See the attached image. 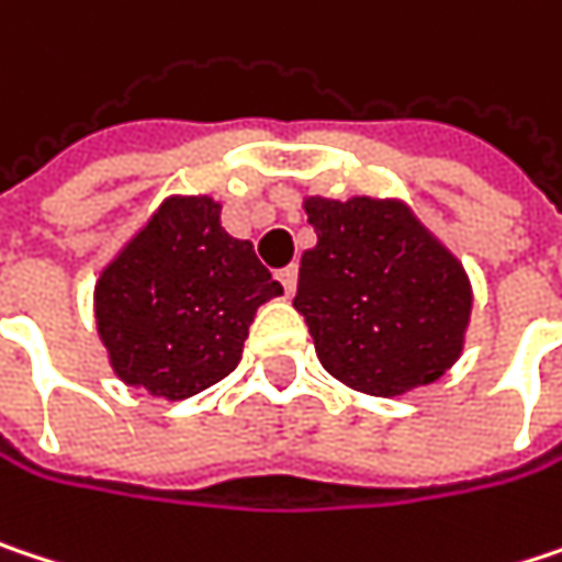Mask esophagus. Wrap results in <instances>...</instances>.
<instances>
[{"label":"esophagus","mask_w":562,"mask_h":562,"mask_svg":"<svg viewBox=\"0 0 562 562\" xmlns=\"http://www.w3.org/2000/svg\"><path fill=\"white\" fill-rule=\"evenodd\" d=\"M280 282L282 289H285V295H292L295 285H299V267H285V270H280Z\"/></svg>","instance_id":"1"}]
</instances>
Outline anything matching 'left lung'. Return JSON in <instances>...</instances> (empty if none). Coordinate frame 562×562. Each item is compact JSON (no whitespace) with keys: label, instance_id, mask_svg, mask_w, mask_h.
<instances>
[{"label":"left lung","instance_id":"left-lung-1","mask_svg":"<svg viewBox=\"0 0 562 562\" xmlns=\"http://www.w3.org/2000/svg\"><path fill=\"white\" fill-rule=\"evenodd\" d=\"M318 244L302 254L295 312L334 380L405 395L463 353L473 285L463 263L402 199L305 195Z\"/></svg>","mask_w":562,"mask_h":562}]
</instances>
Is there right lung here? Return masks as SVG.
I'll list each match as a JSON object with an SVG mask.
<instances>
[{
	"instance_id": "1",
	"label": "right lung",
	"mask_w": 562,
	"mask_h": 562,
	"mask_svg": "<svg viewBox=\"0 0 562 562\" xmlns=\"http://www.w3.org/2000/svg\"><path fill=\"white\" fill-rule=\"evenodd\" d=\"M282 285L212 195H167L102 267L92 312L115 376L182 402L240 363L257 308Z\"/></svg>"
}]
</instances>
